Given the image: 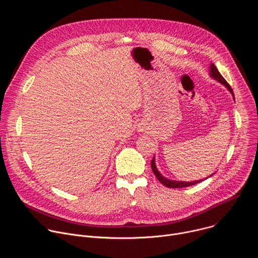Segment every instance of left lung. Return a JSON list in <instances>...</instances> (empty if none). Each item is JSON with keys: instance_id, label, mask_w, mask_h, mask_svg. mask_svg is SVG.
Returning <instances> with one entry per match:
<instances>
[{"instance_id": "obj_1", "label": "left lung", "mask_w": 258, "mask_h": 258, "mask_svg": "<svg viewBox=\"0 0 258 258\" xmlns=\"http://www.w3.org/2000/svg\"><path fill=\"white\" fill-rule=\"evenodd\" d=\"M209 76H210V78L214 79V80L217 81L218 83L224 85V86L229 90V92L232 94L233 99L235 100L234 93H233V90H232L231 86L226 82V80L223 78V76L220 75L219 71L217 70V68L214 66L213 63H211V64H210V67H209ZM151 167H152V171L154 172V174L156 175V177L158 178V180L162 183V185H164V186L167 187V188H172V189H174V188H185V187L193 186V185H196V183L201 182V181L205 180L206 178L211 177V176L213 175V173H212V174H210V175H209L208 177H206V178H202V179H198V180H194V181H181V180L169 179V178L163 176V175L158 171V169H157V167H156V164H155V156L153 157V159H152V161H151Z\"/></svg>"}]
</instances>
